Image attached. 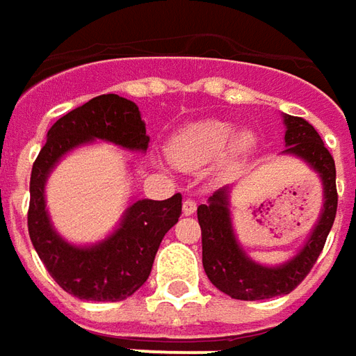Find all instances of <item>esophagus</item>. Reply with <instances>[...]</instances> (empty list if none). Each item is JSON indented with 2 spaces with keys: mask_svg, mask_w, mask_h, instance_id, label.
<instances>
[{
  "mask_svg": "<svg viewBox=\"0 0 356 356\" xmlns=\"http://www.w3.org/2000/svg\"><path fill=\"white\" fill-rule=\"evenodd\" d=\"M195 209H197V203L193 201V199H186L182 205V213L186 214V216H190V214L195 213Z\"/></svg>",
  "mask_w": 356,
  "mask_h": 356,
  "instance_id": "esophagus-1",
  "label": "esophagus"
}]
</instances>
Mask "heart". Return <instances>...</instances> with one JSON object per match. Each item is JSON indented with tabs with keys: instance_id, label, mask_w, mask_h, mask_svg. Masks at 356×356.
<instances>
[{
	"instance_id": "1",
	"label": "heart",
	"mask_w": 356,
	"mask_h": 356,
	"mask_svg": "<svg viewBox=\"0 0 356 356\" xmlns=\"http://www.w3.org/2000/svg\"><path fill=\"white\" fill-rule=\"evenodd\" d=\"M253 145L249 132L236 134V126L224 120H201L188 126L170 142V157L184 168H199L220 159L230 147L241 155Z\"/></svg>"
}]
</instances>
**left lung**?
<instances>
[{"instance_id": "8db88e82", "label": "left lung", "mask_w": 356, "mask_h": 356, "mask_svg": "<svg viewBox=\"0 0 356 356\" xmlns=\"http://www.w3.org/2000/svg\"><path fill=\"white\" fill-rule=\"evenodd\" d=\"M284 124L287 145L284 153L309 163L311 168L320 174L324 186V207L318 222L303 249L291 261L280 266H263L247 257L232 228L228 186L214 191L205 205L197 207L203 243V268L207 276L222 293L241 301H261L293 291L316 263L335 220L337 190L332 153L326 149L314 126L309 124L305 118L284 115Z\"/></svg>"}]
</instances>
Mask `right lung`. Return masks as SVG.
Instances as JSON below:
<instances>
[{
	"mask_svg": "<svg viewBox=\"0 0 356 356\" xmlns=\"http://www.w3.org/2000/svg\"><path fill=\"white\" fill-rule=\"evenodd\" d=\"M93 140L142 153L149 145L138 105L117 93L97 95L63 115L49 128L32 166L29 234L47 272L67 293L84 301H122L149 278L161 241L182 214V195L136 201L126 209L117 230L95 245L65 241L53 230L45 209V182L63 155Z\"/></svg>",
	"mask_w": 356,
	"mask_h": 356,
	"instance_id": "add662e5",
	"label": "right lung"
}]
</instances>
